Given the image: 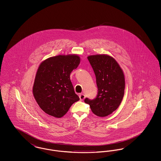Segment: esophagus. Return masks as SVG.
Listing matches in <instances>:
<instances>
[{"mask_svg": "<svg viewBox=\"0 0 161 161\" xmlns=\"http://www.w3.org/2000/svg\"><path fill=\"white\" fill-rule=\"evenodd\" d=\"M79 97H80V100H83L84 98H85V95L83 94V93H81V94H80V95H79Z\"/></svg>", "mask_w": 161, "mask_h": 161, "instance_id": "34e87169", "label": "esophagus"}]
</instances>
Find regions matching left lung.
<instances>
[{
  "mask_svg": "<svg viewBox=\"0 0 161 161\" xmlns=\"http://www.w3.org/2000/svg\"><path fill=\"white\" fill-rule=\"evenodd\" d=\"M87 58L96 77L98 95L94 100L86 98L95 115L104 117L119 106L124 95L125 77L123 70L115 59L107 54L89 55Z\"/></svg>",
  "mask_w": 161,
  "mask_h": 161,
  "instance_id": "obj_1",
  "label": "left lung"
}]
</instances>
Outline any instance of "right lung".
I'll return each instance as SVG.
<instances>
[{
	"label": "right lung",
	"instance_id": "right-lung-1",
	"mask_svg": "<svg viewBox=\"0 0 161 161\" xmlns=\"http://www.w3.org/2000/svg\"><path fill=\"white\" fill-rule=\"evenodd\" d=\"M80 63L78 55L69 54L49 57L39 65L32 92L39 107L47 114L61 118L80 100L70 79Z\"/></svg>",
	"mask_w": 161,
	"mask_h": 161
}]
</instances>
